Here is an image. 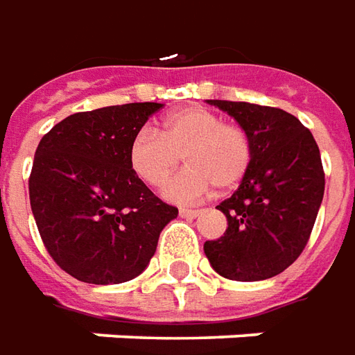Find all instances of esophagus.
Returning <instances> with one entry per match:
<instances>
[{"label":"esophagus","instance_id":"esophagus-1","mask_svg":"<svg viewBox=\"0 0 355 355\" xmlns=\"http://www.w3.org/2000/svg\"><path fill=\"white\" fill-rule=\"evenodd\" d=\"M201 214V210H193V209H180V216L183 218H197Z\"/></svg>","mask_w":355,"mask_h":355}]
</instances>
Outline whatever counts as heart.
<instances>
[{
    "mask_svg": "<svg viewBox=\"0 0 355 355\" xmlns=\"http://www.w3.org/2000/svg\"><path fill=\"white\" fill-rule=\"evenodd\" d=\"M129 166L153 187H160L175 172L183 156L187 168L164 187V197L189 202L236 189L251 166V139L243 127L222 123L207 107H182L164 117L156 131L143 127L129 143Z\"/></svg>",
    "mask_w": 355,
    "mask_h": 355,
    "instance_id": "b5f03b06",
    "label": "heart"
}]
</instances>
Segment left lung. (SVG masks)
I'll return each mask as SVG.
<instances>
[{"label":"left lung","mask_w":355,"mask_h":355,"mask_svg":"<svg viewBox=\"0 0 355 355\" xmlns=\"http://www.w3.org/2000/svg\"><path fill=\"white\" fill-rule=\"evenodd\" d=\"M248 131L251 166L236 193L218 205L228 220L205 241L210 266L224 278L257 282L280 275L307 245L324 195L321 153L311 131L280 107L207 100Z\"/></svg>","instance_id":"8db88e82"}]
</instances>
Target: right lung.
<instances>
[{"instance_id":"right-lung-1","label":"right lung","mask_w":355,"mask_h":355,"mask_svg":"<svg viewBox=\"0 0 355 355\" xmlns=\"http://www.w3.org/2000/svg\"><path fill=\"white\" fill-rule=\"evenodd\" d=\"M164 104L79 112L50 129L28 180L44 245L80 282L121 284L145 270L160 232L178 218L129 166V143Z\"/></svg>"}]
</instances>
